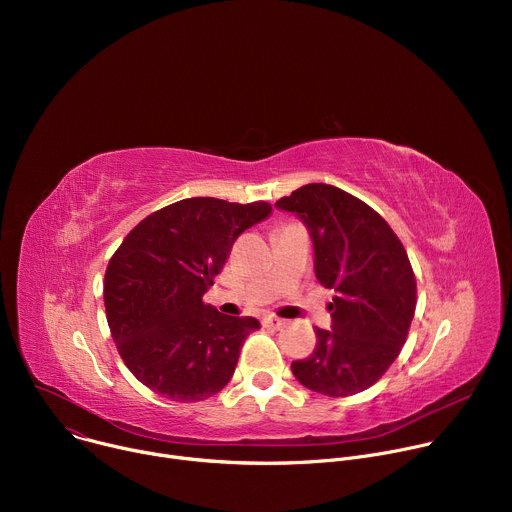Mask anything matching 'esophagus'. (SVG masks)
<instances>
[{"instance_id":"34e87169","label":"esophagus","mask_w":512,"mask_h":512,"mask_svg":"<svg viewBox=\"0 0 512 512\" xmlns=\"http://www.w3.org/2000/svg\"><path fill=\"white\" fill-rule=\"evenodd\" d=\"M283 324H285V322H283L281 318H277V316H265V318H263V326H265V328H275V330H277V328H281Z\"/></svg>"}]
</instances>
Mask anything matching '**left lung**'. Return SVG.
<instances>
[{
  "instance_id": "obj_1",
  "label": "left lung",
  "mask_w": 512,
  "mask_h": 512,
  "mask_svg": "<svg viewBox=\"0 0 512 512\" xmlns=\"http://www.w3.org/2000/svg\"><path fill=\"white\" fill-rule=\"evenodd\" d=\"M275 206L306 223L316 277L334 289L332 330L316 328L314 352L291 362V373L328 397L373 387L399 356L415 314L417 281L403 243L375 208L330 184H306Z\"/></svg>"
}]
</instances>
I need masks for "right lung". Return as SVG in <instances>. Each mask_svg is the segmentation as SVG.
Here are the masks:
<instances>
[{
    "mask_svg": "<svg viewBox=\"0 0 512 512\" xmlns=\"http://www.w3.org/2000/svg\"><path fill=\"white\" fill-rule=\"evenodd\" d=\"M271 212L269 202L196 196L135 225L109 259L103 283L111 336L133 377L172 401H202L233 377L255 318L202 302L233 243Z\"/></svg>",
    "mask_w": 512,
    "mask_h": 512,
    "instance_id": "add662e5",
    "label": "right lung"
}]
</instances>
